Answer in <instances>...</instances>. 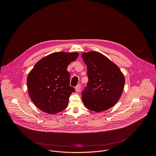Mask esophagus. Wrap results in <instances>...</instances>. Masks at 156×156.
Returning <instances> with one entry per match:
<instances>
[{
	"label": "esophagus",
	"mask_w": 156,
	"mask_h": 156,
	"mask_svg": "<svg viewBox=\"0 0 156 156\" xmlns=\"http://www.w3.org/2000/svg\"><path fill=\"white\" fill-rule=\"evenodd\" d=\"M81 84H78V85H76V87H75V90H76V92H80V89H81Z\"/></svg>",
	"instance_id": "esophagus-1"
}]
</instances>
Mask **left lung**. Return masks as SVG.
<instances>
[{"instance_id": "left-lung-1", "label": "left lung", "mask_w": 156, "mask_h": 156, "mask_svg": "<svg viewBox=\"0 0 156 156\" xmlns=\"http://www.w3.org/2000/svg\"><path fill=\"white\" fill-rule=\"evenodd\" d=\"M82 58L88 78L81 94L85 106L97 112L111 108L122 95L125 83L123 74L119 67L99 52L83 53Z\"/></svg>"}]
</instances>
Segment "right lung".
<instances>
[{"label": "right lung", "instance_id": "add662e5", "mask_svg": "<svg viewBox=\"0 0 156 156\" xmlns=\"http://www.w3.org/2000/svg\"><path fill=\"white\" fill-rule=\"evenodd\" d=\"M78 56L77 52H54L38 61L30 71L27 78L29 94L41 111L55 114L67 108L75 91L69 85L67 68Z\"/></svg>", "mask_w": 156, "mask_h": 156}]
</instances>
